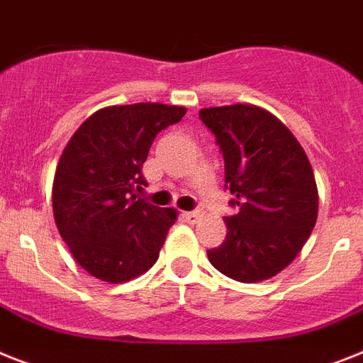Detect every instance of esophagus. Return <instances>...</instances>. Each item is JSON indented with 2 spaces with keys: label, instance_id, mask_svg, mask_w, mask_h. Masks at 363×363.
<instances>
[{
  "label": "esophagus",
  "instance_id": "obj_1",
  "mask_svg": "<svg viewBox=\"0 0 363 363\" xmlns=\"http://www.w3.org/2000/svg\"><path fill=\"white\" fill-rule=\"evenodd\" d=\"M200 217V211H185L184 218L185 220H196Z\"/></svg>",
  "mask_w": 363,
  "mask_h": 363
}]
</instances>
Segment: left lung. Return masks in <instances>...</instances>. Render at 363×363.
<instances>
[{"mask_svg": "<svg viewBox=\"0 0 363 363\" xmlns=\"http://www.w3.org/2000/svg\"><path fill=\"white\" fill-rule=\"evenodd\" d=\"M199 116L217 137L230 203L239 208L224 217L228 233L208 250L209 262L242 284L277 277L301 252L317 220L319 194L306 152L257 106L209 107Z\"/></svg>", "mask_w": 363, "mask_h": 363, "instance_id": "obj_1", "label": "left lung"}]
</instances>
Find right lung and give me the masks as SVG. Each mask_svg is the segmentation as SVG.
Segmentation results:
<instances>
[{
    "label": "right lung",
    "instance_id": "add662e5",
    "mask_svg": "<svg viewBox=\"0 0 363 363\" xmlns=\"http://www.w3.org/2000/svg\"><path fill=\"white\" fill-rule=\"evenodd\" d=\"M185 107L131 104L96 111L72 135L57 164L53 217L72 256L98 280L128 282L160 257L178 211L137 196L155 135Z\"/></svg>",
    "mask_w": 363,
    "mask_h": 363
}]
</instances>
